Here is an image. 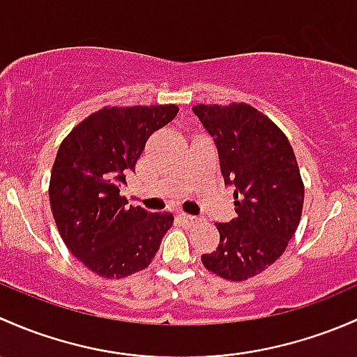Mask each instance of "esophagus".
Segmentation results:
<instances>
[{"label":"esophagus","mask_w":357,"mask_h":357,"mask_svg":"<svg viewBox=\"0 0 357 357\" xmlns=\"http://www.w3.org/2000/svg\"><path fill=\"white\" fill-rule=\"evenodd\" d=\"M180 218H182L183 223H187V225H196V223L201 222L199 216H192V215H187V213H182L180 215Z\"/></svg>","instance_id":"34e87169"}]
</instances>
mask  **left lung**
Returning a JSON list of instances; mask_svg holds the SVG:
<instances>
[{"instance_id": "1", "label": "left lung", "mask_w": 357, "mask_h": 357, "mask_svg": "<svg viewBox=\"0 0 357 357\" xmlns=\"http://www.w3.org/2000/svg\"><path fill=\"white\" fill-rule=\"evenodd\" d=\"M215 137L220 172L234 187L237 216L218 223L216 251L201 256L206 270L244 282L263 273L287 249L299 227L304 183L287 135L264 113L245 102L196 105Z\"/></svg>"}]
</instances>
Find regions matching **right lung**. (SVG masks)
I'll return each mask as SVG.
<instances>
[{"label": "right lung", "instance_id": "obj_1", "mask_svg": "<svg viewBox=\"0 0 357 357\" xmlns=\"http://www.w3.org/2000/svg\"><path fill=\"white\" fill-rule=\"evenodd\" d=\"M177 105L105 106L79 122L58 148L50 204L68 251L102 278L151 264L174 215L127 206L120 187L146 142L177 116Z\"/></svg>", "mask_w": 357, "mask_h": 357}]
</instances>
